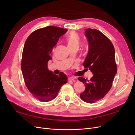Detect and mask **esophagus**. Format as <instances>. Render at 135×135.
Returning <instances> with one entry per match:
<instances>
[{
	"label": "esophagus",
	"mask_w": 135,
	"mask_h": 135,
	"mask_svg": "<svg viewBox=\"0 0 135 135\" xmlns=\"http://www.w3.org/2000/svg\"><path fill=\"white\" fill-rule=\"evenodd\" d=\"M74 79V77L73 76H70L68 78V81H73Z\"/></svg>",
	"instance_id": "obj_1"
}]
</instances>
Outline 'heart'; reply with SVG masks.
Segmentation results:
<instances>
[{
	"label": "heart",
	"instance_id": "heart-1",
	"mask_svg": "<svg viewBox=\"0 0 135 135\" xmlns=\"http://www.w3.org/2000/svg\"><path fill=\"white\" fill-rule=\"evenodd\" d=\"M79 44V37L76 33L72 32L67 38V46L68 47L78 46Z\"/></svg>",
	"mask_w": 135,
	"mask_h": 135
}]
</instances>
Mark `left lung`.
I'll return each instance as SVG.
<instances>
[{"label":"left lung","instance_id":"8db88e82","mask_svg":"<svg viewBox=\"0 0 135 135\" xmlns=\"http://www.w3.org/2000/svg\"><path fill=\"white\" fill-rule=\"evenodd\" d=\"M89 43V51L83 66L93 74L90 80L79 77L78 80L85 85L80 94L81 100L94 103L108 93L117 72L115 50L110 40L100 31L87 28L85 32Z\"/></svg>","mask_w":135,"mask_h":135}]
</instances>
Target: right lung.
I'll use <instances>...</instances> for the list:
<instances>
[{"mask_svg":"<svg viewBox=\"0 0 135 135\" xmlns=\"http://www.w3.org/2000/svg\"><path fill=\"white\" fill-rule=\"evenodd\" d=\"M67 30L47 26L32 33L27 39L22 52L21 69L26 85L32 95L41 102L52 100L63 85L67 83L63 72L55 75L47 68L50 56L59 38Z\"/></svg>","mask_w":135,"mask_h":135,"instance_id":"obj_1","label":"right lung"}]
</instances>
